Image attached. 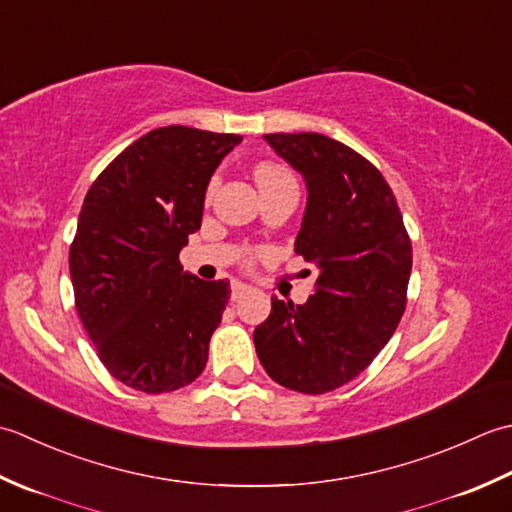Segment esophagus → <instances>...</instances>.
<instances>
[{
	"label": "esophagus",
	"mask_w": 512,
	"mask_h": 512,
	"mask_svg": "<svg viewBox=\"0 0 512 512\" xmlns=\"http://www.w3.org/2000/svg\"><path fill=\"white\" fill-rule=\"evenodd\" d=\"M249 291H252V287H249V285H245V283H234V285H232V300L243 298L245 294H249Z\"/></svg>",
	"instance_id": "esophagus-1"
}]
</instances>
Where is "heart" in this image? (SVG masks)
Here are the masks:
<instances>
[{
    "label": "heart",
    "instance_id": "heart-1",
    "mask_svg": "<svg viewBox=\"0 0 512 512\" xmlns=\"http://www.w3.org/2000/svg\"><path fill=\"white\" fill-rule=\"evenodd\" d=\"M254 179L258 183L260 190H265L269 185H276V183H283V181H291L294 179V174H291L285 165H278V163H258L256 170H254ZM216 187V179L210 183V194L214 192Z\"/></svg>",
    "mask_w": 512,
    "mask_h": 512
}]
</instances>
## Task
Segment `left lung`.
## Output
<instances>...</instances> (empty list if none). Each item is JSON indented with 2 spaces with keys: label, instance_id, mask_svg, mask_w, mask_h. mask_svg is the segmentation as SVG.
Wrapping results in <instances>:
<instances>
[{
  "label": "left lung",
  "instance_id": "8db88e82",
  "mask_svg": "<svg viewBox=\"0 0 512 512\" xmlns=\"http://www.w3.org/2000/svg\"><path fill=\"white\" fill-rule=\"evenodd\" d=\"M307 183L296 254L318 267L305 305L271 298L254 331L271 380L298 393H327L369 367L398 329L413 254L402 212L380 170L318 132L265 134Z\"/></svg>",
  "mask_w": 512,
  "mask_h": 512
}]
</instances>
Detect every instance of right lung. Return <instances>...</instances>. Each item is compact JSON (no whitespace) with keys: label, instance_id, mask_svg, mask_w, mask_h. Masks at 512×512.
<instances>
[{"label":"right lung","instance_id":"add662e5","mask_svg":"<svg viewBox=\"0 0 512 512\" xmlns=\"http://www.w3.org/2000/svg\"><path fill=\"white\" fill-rule=\"evenodd\" d=\"M243 137L185 125L128 145L83 198L70 245L75 307L114 378L168 393L203 373L229 280L183 271L179 252L201 229L214 170Z\"/></svg>","mask_w":512,"mask_h":512}]
</instances>
